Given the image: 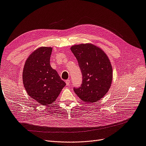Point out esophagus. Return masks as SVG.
I'll list each match as a JSON object with an SVG mask.
<instances>
[{"label": "esophagus", "mask_w": 146, "mask_h": 146, "mask_svg": "<svg viewBox=\"0 0 146 146\" xmlns=\"http://www.w3.org/2000/svg\"><path fill=\"white\" fill-rule=\"evenodd\" d=\"M66 85H69L70 84V80H66Z\"/></svg>", "instance_id": "34e87169"}]
</instances>
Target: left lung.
Instances as JSON below:
<instances>
[{
    "label": "left lung",
    "mask_w": 146,
    "mask_h": 146,
    "mask_svg": "<svg viewBox=\"0 0 146 146\" xmlns=\"http://www.w3.org/2000/svg\"><path fill=\"white\" fill-rule=\"evenodd\" d=\"M76 57L83 76L80 87L74 88L78 97L86 103L98 101L109 90L113 78L111 64L105 52L90 44L70 48Z\"/></svg>",
    "instance_id": "obj_1"
}]
</instances>
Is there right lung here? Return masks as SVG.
<instances>
[{
    "label": "right lung",
    "mask_w": 146,
    "mask_h": 146,
    "mask_svg": "<svg viewBox=\"0 0 146 146\" xmlns=\"http://www.w3.org/2000/svg\"><path fill=\"white\" fill-rule=\"evenodd\" d=\"M52 48L42 47L30 54L23 74L25 89L31 98L44 105L55 101L66 85L50 64Z\"/></svg>",
    "instance_id": "add662e5"
}]
</instances>
